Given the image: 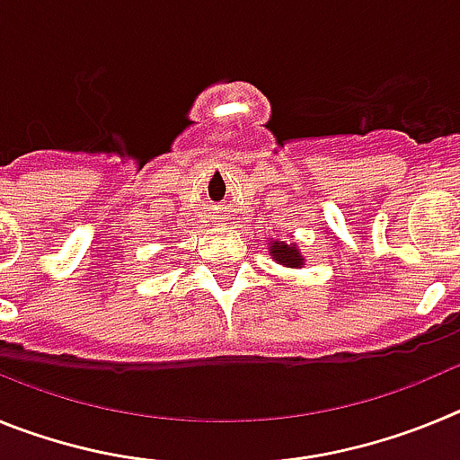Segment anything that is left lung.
<instances>
[{
    "instance_id": "1",
    "label": "left lung",
    "mask_w": 460,
    "mask_h": 460,
    "mask_svg": "<svg viewBox=\"0 0 460 460\" xmlns=\"http://www.w3.org/2000/svg\"><path fill=\"white\" fill-rule=\"evenodd\" d=\"M270 253L271 258L279 262V265H286V267H302L304 265V258L299 253L295 243H286V242H271L270 243Z\"/></svg>"
}]
</instances>
